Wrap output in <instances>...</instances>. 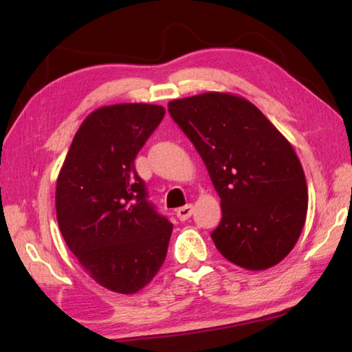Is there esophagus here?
I'll return each instance as SVG.
<instances>
[{"mask_svg":"<svg viewBox=\"0 0 352 352\" xmlns=\"http://www.w3.org/2000/svg\"><path fill=\"white\" fill-rule=\"evenodd\" d=\"M192 213H193V206L192 204L180 207L177 210V216H178V219H180V221H188L192 216Z\"/></svg>","mask_w":352,"mask_h":352,"instance_id":"1","label":"esophagus"}]
</instances>
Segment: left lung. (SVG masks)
<instances>
[{
  "mask_svg": "<svg viewBox=\"0 0 352 352\" xmlns=\"http://www.w3.org/2000/svg\"><path fill=\"white\" fill-rule=\"evenodd\" d=\"M172 119L206 163L221 197L212 239L231 263L272 267L294 250L309 192L294 146L248 100L207 92L168 104Z\"/></svg>",
  "mask_w": 352,
  "mask_h": 352,
  "instance_id": "1",
  "label": "left lung"
}]
</instances>
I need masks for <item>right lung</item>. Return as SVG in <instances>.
<instances>
[{
	"label": "right lung",
	"instance_id": "right-lung-1",
	"mask_svg": "<svg viewBox=\"0 0 352 352\" xmlns=\"http://www.w3.org/2000/svg\"><path fill=\"white\" fill-rule=\"evenodd\" d=\"M164 116L155 104L94 110L72 139L56 186V213L68 248L92 278L131 295L166 258L172 223L148 203L134 160Z\"/></svg>",
	"mask_w": 352,
	"mask_h": 352
}]
</instances>
